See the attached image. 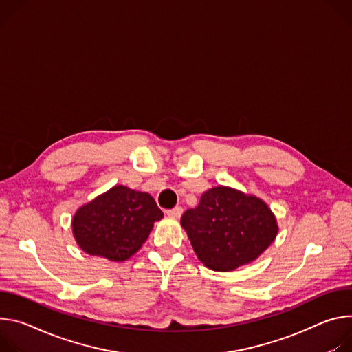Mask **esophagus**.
Masks as SVG:
<instances>
[{
    "instance_id": "esophagus-1",
    "label": "esophagus",
    "mask_w": 352,
    "mask_h": 352,
    "mask_svg": "<svg viewBox=\"0 0 352 352\" xmlns=\"http://www.w3.org/2000/svg\"><path fill=\"white\" fill-rule=\"evenodd\" d=\"M182 214H183V208H182V207H175V208H172V210H168V211H166V215H168V217H170V218H175V219L180 218V217H182Z\"/></svg>"
}]
</instances>
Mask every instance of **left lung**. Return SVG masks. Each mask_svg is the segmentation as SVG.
<instances>
[{"label": "left lung", "instance_id": "left-lung-1", "mask_svg": "<svg viewBox=\"0 0 352 352\" xmlns=\"http://www.w3.org/2000/svg\"><path fill=\"white\" fill-rule=\"evenodd\" d=\"M180 223L199 260L221 272L254 261L278 233L277 218L265 201L229 186L204 191Z\"/></svg>", "mask_w": 352, "mask_h": 352}]
</instances>
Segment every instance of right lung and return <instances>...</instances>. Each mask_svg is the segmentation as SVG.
<instances>
[{"instance_id": "1", "label": "right lung", "mask_w": 352, "mask_h": 352, "mask_svg": "<svg viewBox=\"0 0 352 352\" xmlns=\"http://www.w3.org/2000/svg\"><path fill=\"white\" fill-rule=\"evenodd\" d=\"M162 218L151 194L117 184L78 208L71 226L82 252L122 263L141 249Z\"/></svg>"}]
</instances>
